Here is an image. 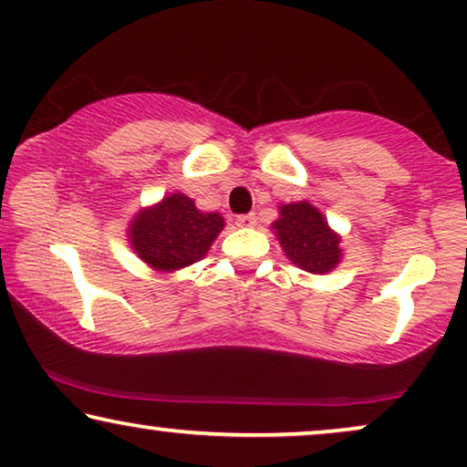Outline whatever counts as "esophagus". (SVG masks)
I'll use <instances>...</instances> for the list:
<instances>
[{"mask_svg":"<svg viewBox=\"0 0 467 467\" xmlns=\"http://www.w3.org/2000/svg\"><path fill=\"white\" fill-rule=\"evenodd\" d=\"M257 219H254V214H240L235 216V225L238 227H253Z\"/></svg>","mask_w":467,"mask_h":467,"instance_id":"34e87169","label":"esophagus"}]
</instances>
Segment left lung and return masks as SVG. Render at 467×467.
Instances as JSON below:
<instances>
[{
	"label": "left lung",
	"mask_w": 467,
	"mask_h": 467,
	"mask_svg": "<svg viewBox=\"0 0 467 467\" xmlns=\"http://www.w3.org/2000/svg\"><path fill=\"white\" fill-rule=\"evenodd\" d=\"M286 257L312 274H325L340 261V238L331 234L327 221L308 202L280 206L274 223Z\"/></svg>",
	"instance_id": "obj_1"
}]
</instances>
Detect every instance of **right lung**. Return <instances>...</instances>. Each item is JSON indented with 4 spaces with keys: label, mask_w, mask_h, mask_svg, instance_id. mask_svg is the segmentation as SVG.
<instances>
[{
    "label": "right lung",
    "mask_w": 467,
    "mask_h": 467,
    "mask_svg": "<svg viewBox=\"0 0 467 467\" xmlns=\"http://www.w3.org/2000/svg\"><path fill=\"white\" fill-rule=\"evenodd\" d=\"M223 229V216L200 213L193 200L174 193L131 221V246L155 270H178L200 261Z\"/></svg>",
    "instance_id": "obj_1"
}]
</instances>
